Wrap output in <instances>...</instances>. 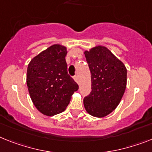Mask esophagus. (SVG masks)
Segmentation results:
<instances>
[{
	"mask_svg": "<svg viewBox=\"0 0 152 152\" xmlns=\"http://www.w3.org/2000/svg\"><path fill=\"white\" fill-rule=\"evenodd\" d=\"M73 79H74V80H75V81H76V83L79 82V77H78V76H77V75H76V76H73Z\"/></svg>",
	"mask_w": 152,
	"mask_h": 152,
	"instance_id": "esophagus-1",
	"label": "esophagus"
}]
</instances>
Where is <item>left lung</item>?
<instances>
[{"label":"left lung","instance_id":"1","mask_svg":"<svg viewBox=\"0 0 152 152\" xmlns=\"http://www.w3.org/2000/svg\"><path fill=\"white\" fill-rule=\"evenodd\" d=\"M91 72L92 91L84 98L86 112L104 117L117 108L127 86V69L107 47L96 45L84 52Z\"/></svg>","mask_w":152,"mask_h":152}]
</instances>
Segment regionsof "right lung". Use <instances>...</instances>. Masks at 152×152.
Instances as JSON below:
<instances>
[{"label":"right lung","instance_id":"right-lung-1","mask_svg":"<svg viewBox=\"0 0 152 152\" xmlns=\"http://www.w3.org/2000/svg\"><path fill=\"white\" fill-rule=\"evenodd\" d=\"M66 47L55 44L31 60L27 86L33 104L40 113L54 116L63 112L79 86L67 72Z\"/></svg>","mask_w":152,"mask_h":152}]
</instances>
